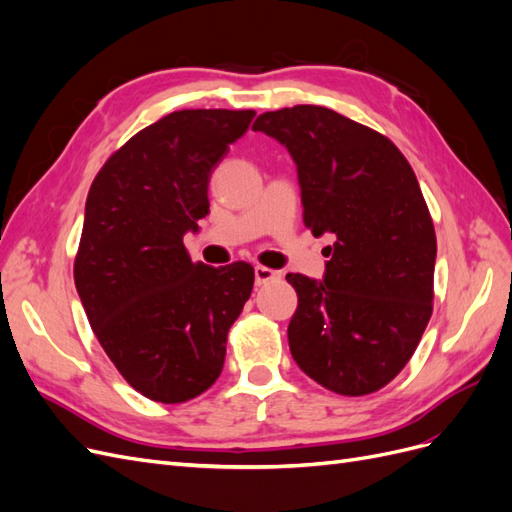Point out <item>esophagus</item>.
Listing matches in <instances>:
<instances>
[{"label":"esophagus","mask_w":512,"mask_h":512,"mask_svg":"<svg viewBox=\"0 0 512 512\" xmlns=\"http://www.w3.org/2000/svg\"><path fill=\"white\" fill-rule=\"evenodd\" d=\"M280 277H282L280 271H273V269H269V267H256V269H254V282H256V286L275 282V280H280Z\"/></svg>","instance_id":"esophagus-1"}]
</instances>
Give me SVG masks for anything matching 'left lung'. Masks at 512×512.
Instances as JSON below:
<instances>
[{
    "instance_id": "left-lung-1",
    "label": "left lung",
    "mask_w": 512,
    "mask_h": 512,
    "mask_svg": "<svg viewBox=\"0 0 512 512\" xmlns=\"http://www.w3.org/2000/svg\"><path fill=\"white\" fill-rule=\"evenodd\" d=\"M252 130L288 149L305 226L335 239L322 280L286 275L299 294L292 359L333 393H374L406 367L433 309L436 232L414 170L389 138L324 106L262 113Z\"/></svg>"
}]
</instances>
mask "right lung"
I'll use <instances>...</instances> for the list:
<instances>
[{
	"mask_svg": "<svg viewBox=\"0 0 512 512\" xmlns=\"http://www.w3.org/2000/svg\"><path fill=\"white\" fill-rule=\"evenodd\" d=\"M254 111L196 108L151 123L106 160L85 203L74 284L108 359L138 393L181 404L218 380L254 286L247 262H192L213 168Z\"/></svg>",
	"mask_w": 512,
	"mask_h": 512,
	"instance_id": "obj_1",
	"label": "right lung"
}]
</instances>
